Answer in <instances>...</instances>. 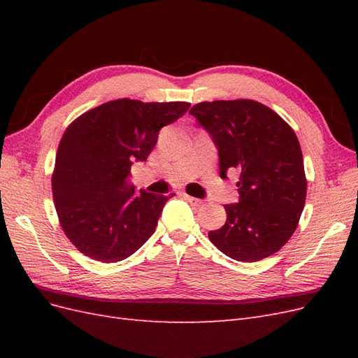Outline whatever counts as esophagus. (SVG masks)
I'll return each instance as SVG.
<instances>
[{
    "label": "esophagus",
    "instance_id": "34e87169",
    "mask_svg": "<svg viewBox=\"0 0 358 358\" xmlns=\"http://www.w3.org/2000/svg\"><path fill=\"white\" fill-rule=\"evenodd\" d=\"M183 199L185 200H188L189 203H192L194 206H201L204 201L203 200H200V199H196V197H191V196H188V194H183Z\"/></svg>",
    "mask_w": 358,
    "mask_h": 358
}]
</instances>
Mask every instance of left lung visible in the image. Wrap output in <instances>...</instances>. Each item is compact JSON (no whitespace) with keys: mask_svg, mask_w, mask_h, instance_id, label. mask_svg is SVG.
Returning <instances> with one entry per match:
<instances>
[{"mask_svg":"<svg viewBox=\"0 0 358 358\" xmlns=\"http://www.w3.org/2000/svg\"><path fill=\"white\" fill-rule=\"evenodd\" d=\"M189 113L218 148L221 178L237 170L241 200L225 204L227 221L210 242L237 262L278 252L296 231L308 180L297 136L270 107L254 100L203 101Z\"/></svg>","mask_w":358,"mask_h":358,"instance_id":"8db88e82","label":"left lung"}]
</instances>
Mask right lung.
Listing matches in <instances>:
<instances>
[{
  "label": "right lung",
  "mask_w": 358,
  "mask_h": 358,
  "mask_svg": "<svg viewBox=\"0 0 358 358\" xmlns=\"http://www.w3.org/2000/svg\"><path fill=\"white\" fill-rule=\"evenodd\" d=\"M189 103L107 101L67 127L52 173L53 203L64 233L95 262L125 259L154 234L170 197L136 192L127 178L133 161H146L162 127Z\"/></svg>",
  "instance_id": "obj_1"
}]
</instances>
